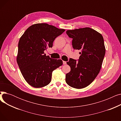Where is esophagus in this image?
<instances>
[{
    "label": "esophagus",
    "mask_w": 121,
    "mask_h": 121,
    "mask_svg": "<svg viewBox=\"0 0 121 121\" xmlns=\"http://www.w3.org/2000/svg\"><path fill=\"white\" fill-rule=\"evenodd\" d=\"M63 64H64V65H66L67 64V62L65 61H63Z\"/></svg>",
    "instance_id": "esophagus-1"
}]
</instances>
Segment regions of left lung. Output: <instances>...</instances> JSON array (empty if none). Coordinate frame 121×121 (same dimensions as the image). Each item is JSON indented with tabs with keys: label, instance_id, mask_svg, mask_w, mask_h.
Instances as JSON below:
<instances>
[{
	"label": "left lung",
	"instance_id": "left-lung-1",
	"mask_svg": "<svg viewBox=\"0 0 121 121\" xmlns=\"http://www.w3.org/2000/svg\"><path fill=\"white\" fill-rule=\"evenodd\" d=\"M72 38L74 49L81 50L77 61L70 58L67 64L71 71L66 74V83L77 89L85 88L96 78L101 67L105 53L103 36L89 27L66 31Z\"/></svg>",
	"mask_w": 121,
	"mask_h": 121
}]
</instances>
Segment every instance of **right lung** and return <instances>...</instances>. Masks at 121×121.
<instances>
[{
  "instance_id": "obj_1",
  "label": "right lung",
  "mask_w": 121,
  "mask_h": 121,
  "mask_svg": "<svg viewBox=\"0 0 121 121\" xmlns=\"http://www.w3.org/2000/svg\"><path fill=\"white\" fill-rule=\"evenodd\" d=\"M65 31L47 23H37L28 27L21 37L17 61L24 78L31 86L48 85L52 72L62 65V60L50 58L44 51L52 48L55 38Z\"/></svg>"
}]
</instances>
